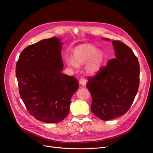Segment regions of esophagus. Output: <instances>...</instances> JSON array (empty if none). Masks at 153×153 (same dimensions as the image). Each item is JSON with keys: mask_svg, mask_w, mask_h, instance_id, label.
<instances>
[{"mask_svg": "<svg viewBox=\"0 0 153 153\" xmlns=\"http://www.w3.org/2000/svg\"><path fill=\"white\" fill-rule=\"evenodd\" d=\"M79 83L82 85H85L86 84V79L84 77H81L79 80Z\"/></svg>", "mask_w": 153, "mask_h": 153, "instance_id": "esophagus-1", "label": "esophagus"}]
</instances>
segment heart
Here are the masks:
<instances>
[{
	"mask_svg": "<svg viewBox=\"0 0 153 153\" xmlns=\"http://www.w3.org/2000/svg\"><path fill=\"white\" fill-rule=\"evenodd\" d=\"M105 59V54L101 51L90 44H83L76 47L72 52V59L67 58L66 63L71 68H77L78 66L86 62L85 70L87 73H97L102 67Z\"/></svg>",
	"mask_w": 153,
	"mask_h": 153,
	"instance_id": "1",
	"label": "heart"
}]
</instances>
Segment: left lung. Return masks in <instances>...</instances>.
Wrapping results in <instances>:
<instances>
[{
  "label": "left lung",
  "instance_id": "left-lung-1",
  "mask_svg": "<svg viewBox=\"0 0 153 153\" xmlns=\"http://www.w3.org/2000/svg\"><path fill=\"white\" fill-rule=\"evenodd\" d=\"M112 44L116 58L110 59L95 76L88 77L86 85L92 98L91 111L103 120L127 113L134 102L140 82V65L133 51L119 40H114Z\"/></svg>",
  "mask_w": 153,
  "mask_h": 153
}]
</instances>
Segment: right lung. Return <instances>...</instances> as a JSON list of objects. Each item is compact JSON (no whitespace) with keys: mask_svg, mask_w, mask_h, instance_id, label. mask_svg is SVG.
Wrapping results in <instances>:
<instances>
[{"mask_svg":"<svg viewBox=\"0 0 153 153\" xmlns=\"http://www.w3.org/2000/svg\"><path fill=\"white\" fill-rule=\"evenodd\" d=\"M62 42L56 37L25 48L16 65L19 95L29 114L46 123H58L69 114L77 80L62 73Z\"/></svg>","mask_w":153,"mask_h":153,"instance_id":"add662e5","label":"right lung"}]
</instances>
